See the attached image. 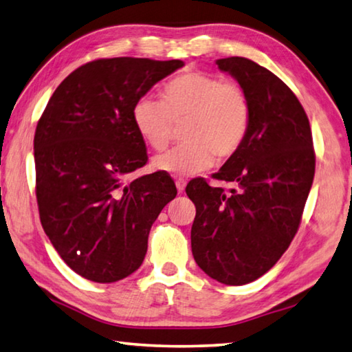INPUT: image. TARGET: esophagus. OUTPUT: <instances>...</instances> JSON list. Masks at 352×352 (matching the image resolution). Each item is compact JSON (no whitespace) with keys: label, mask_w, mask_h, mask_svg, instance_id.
Listing matches in <instances>:
<instances>
[{"label":"esophagus","mask_w":352,"mask_h":352,"mask_svg":"<svg viewBox=\"0 0 352 352\" xmlns=\"http://www.w3.org/2000/svg\"><path fill=\"white\" fill-rule=\"evenodd\" d=\"M186 186H187V182L184 181V179H177L176 181V188H177V192H179V193H182L184 190H186Z\"/></svg>","instance_id":"34e87169"}]
</instances>
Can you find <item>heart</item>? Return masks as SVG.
Listing matches in <instances>:
<instances>
[{
  "instance_id": "1",
  "label": "heart",
  "mask_w": 352,
  "mask_h": 352,
  "mask_svg": "<svg viewBox=\"0 0 352 352\" xmlns=\"http://www.w3.org/2000/svg\"><path fill=\"white\" fill-rule=\"evenodd\" d=\"M181 145L154 159V166L173 176H192L210 168L214 156L235 154L248 135L250 104L236 83L204 72H186L165 86L164 102L142 97L133 108L134 126L153 150L171 142L173 125L187 120Z\"/></svg>"
}]
</instances>
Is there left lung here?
<instances>
[{
	"instance_id": "left-lung-1",
	"label": "left lung",
	"mask_w": 352,
	"mask_h": 352,
	"mask_svg": "<svg viewBox=\"0 0 352 352\" xmlns=\"http://www.w3.org/2000/svg\"><path fill=\"white\" fill-rule=\"evenodd\" d=\"M250 104L249 131L214 179L236 184L230 193L202 179L186 188L196 207L192 252L223 285L255 281L275 266L298 230L316 173L312 133L289 86L244 57L217 60Z\"/></svg>"
}]
</instances>
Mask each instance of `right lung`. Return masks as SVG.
Here are the masks:
<instances>
[{
  "label": "right lung",
  "mask_w": 352,
  "mask_h": 352,
  "mask_svg": "<svg viewBox=\"0 0 352 352\" xmlns=\"http://www.w3.org/2000/svg\"><path fill=\"white\" fill-rule=\"evenodd\" d=\"M182 60L117 57L71 72L49 98L34 138L41 226L67 266L114 283L140 267L148 235L175 199L164 171L126 182L148 160L133 108Z\"/></svg>",
  "instance_id": "right-lung-1"
}]
</instances>
